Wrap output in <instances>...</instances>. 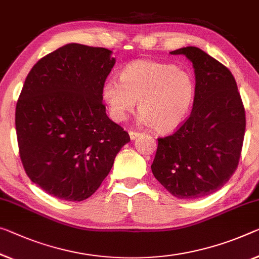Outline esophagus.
I'll return each mask as SVG.
<instances>
[{"label":"esophagus","mask_w":259,"mask_h":259,"mask_svg":"<svg viewBox=\"0 0 259 259\" xmlns=\"http://www.w3.org/2000/svg\"><path fill=\"white\" fill-rule=\"evenodd\" d=\"M128 134H130L131 140H135V139H137V138L139 137V135H140V133H139V132H135V131H130Z\"/></svg>","instance_id":"esophagus-1"}]
</instances>
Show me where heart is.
I'll return each mask as SVG.
<instances>
[{"label": "heart", "instance_id": "1", "mask_svg": "<svg viewBox=\"0 0 259 259\" xmlns=\"http://www.w3.org/2000/svg\"><path fill=\"white\" fill-rule=\"evenodd\" d=\"M194 93L196 82L188 70L153 60L130 63L121 70L120 79L110 77L102 87L113 120L125 121L139 101V121L158 133L174 132L184 122Z\"/></svg>", "mask_w": 259, "mask_h": 259}]
</instances>
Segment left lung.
I'll return each instance as SVG.
<instances>
[{
    "mask_svg": "<svg viewBox=\"0 0 259 259\" xmlns=\"http://www.w3.org/2000/svg\"><path fill=\"white\" fill-rule=\"evenodd\" d=\"M192 62L196 93L190 117L174 134L157 139L155 178L180 199H199L220 190L236 170L245 112L235 78L198 47L170 52Z\"/></svg>",
    "mask_w": 259,
    "mask_h": 259,
    "instance_id": "left-lung-1",
    "label": "left lung"
}]
</instances>
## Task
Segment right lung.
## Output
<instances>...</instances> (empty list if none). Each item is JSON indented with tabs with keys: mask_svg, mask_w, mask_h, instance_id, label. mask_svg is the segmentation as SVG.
Instances as JSON below:
<instances>
[{
	"mask_svg": "<svg viewBox=\"0 0 259 259\" xmlns=\"http://www.w3.org/2000/svg\"><path fill=\"white\" fill-rule=\"evenodd\" d=\"M112 51L67 44L27 74L16 105L19 156L34 184L51 196L82 201L96 192L130 142L107 117L102 87Z\"/></svg>",
	"mask_w": 259,
	"mask_h": 259,
	"instance_id": "1",
	"label": "right lung"
}]
</instances>
